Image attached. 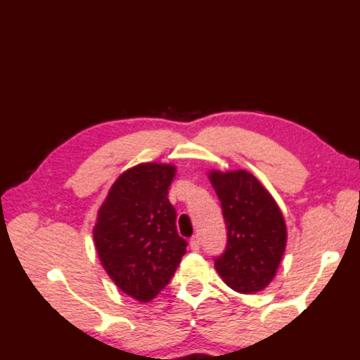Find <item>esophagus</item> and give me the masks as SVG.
<instances>
[{
	"mask_svg": "<svg viewBox=\"0 0 360 360\" xmlns=\"http://www.w3.org/2000/svg\"><path fill=\"white\" fill-rule=\"evenodd\" d=\"M188 245H190V250H192L193 252H196V251H200V238L198 237H192L190 238V242H188Z\"/></svg>",
	"mask_w": 360,
	"mask_h": 360,
	"instance_id": "obj_1",
	"label": "esophagus"
}]
</instances>
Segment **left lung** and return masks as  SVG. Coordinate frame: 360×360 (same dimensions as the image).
Segmentation results:
<instances>
[{"label":"left lung","instance_id":"obj_1","mask_svg":"<svg viewBox=\"0 0 360 360\" xmlns=\"http://www.w3.org/2000/svg\"><path fill=\"white\" fill-rule=\"evenodd\" d=\"M228 228V246L215 270L232 290L251 295L269 287L287 246V224L276 200L246 170L207 173Z\"/></svg>","mask_w":360,"mask_h":360}]
</instances>
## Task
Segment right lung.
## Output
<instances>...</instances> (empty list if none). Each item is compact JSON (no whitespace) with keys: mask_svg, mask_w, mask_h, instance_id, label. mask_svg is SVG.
Returning <instances> with one entry per match:
<instances>
[{"mask_svg":"<svg viewBox=\"0 0 360 360\" xmlns=\"http://www.w3.org/2000/svg\"><path fill=\"white\" fill-rule=\"evenodd\" d=\"M176 165L143 162L118 176L98 209L94 243L109 278L148 302L170 283L187 242L176 231L168 187Z\"/></svg>","mask_w":360,"mask_h":360,"instance_id":"obj_1","label":"right lung"}]
</instances>
